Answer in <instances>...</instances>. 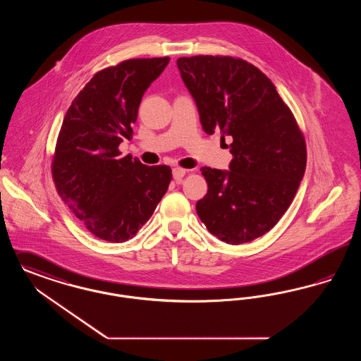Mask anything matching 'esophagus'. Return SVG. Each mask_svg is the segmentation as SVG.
<instances>
[{"label":"esophagus","mask_w":361,"mask_h":361,"mask_svg":"<svg viewBox=\"0 0 361 361\" xmlns=\"http://www.w3.org/2000/svg\"><path fill=\"white\" fill-rule=\"evenodd\" d=\"M185 169H183V168H173V171H172V174H173V178L176 181H180L184 176H185Z\"/></svg>","instance_id":"esophagus-1"}]
</instances>
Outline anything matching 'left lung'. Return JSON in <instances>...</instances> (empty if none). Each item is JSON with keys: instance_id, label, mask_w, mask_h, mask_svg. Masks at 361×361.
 <instances>
[{"instance_id": "left-lung-1", "label": "left lung", "mask_w": 361, "mask_h": 361, "mask_svg": "<svg viewBox=\"0 0 361 361\" xmlns=\"http://www.w3.org/2000/svg\"><path fill=\"white\" fill-rule=\"evenodd\" d=\"M177 67L196 103L202 130L230 137V171L202 166L208 192L196 212L228 245L270 231L288 211L306 168V145L273 82L230 56L180 58Z\"/></svg>"}]
</instances>
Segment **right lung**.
<instances>
[{
  "mask_svg": "<svg viewBox=\"0 0 361 361\" xmlns=\"http://www.w3.org/2000/svg\"><path fill=\"white\" fill-rule=\"evenodd\" d=\"M169 58L131 59L94 75L73 99L59 133L52 176L59 196L102 240L126 242L153 215L172 180L118 146L130 140L145 91Z\"/></svg>",
  "mask_w": 361,
  "mask_h": 361,
  "instance_id": "1",
  "label": "right lung"
}]
</instances>
